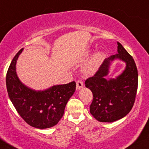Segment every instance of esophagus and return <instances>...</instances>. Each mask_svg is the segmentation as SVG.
I'll use <instances>...</instances> for the list:
<instances>
[{
    "label": "esophagus",
    "mask_w": 149,
    "mask_h": 149,
    "mask_svg": "<svg viewBox=\"0 0 149 149\" xmlns=\"http://www.w3.org/2000/svg\"><path fill=\"white\" fill-rule=\"evenodd\" d=\"M83 87V83L81 81V80H77L76 82V88L77 90H80Z\"/></svg>",
    "instance_id": "esophagus-1"
}]
</instances>
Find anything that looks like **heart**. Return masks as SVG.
I'll return each mask as SVG.
<instances>
[{"label": "heart", "mask_w": 149, "mask_h": 149, "mask_svg": "<svg viewBox=\"0 0 149 149\" xmlns=\"http://www.w3.org/2000/svg\"><path fill=\"white\" fill-rule=\"evenodd\" d=\"M104 57V54L102 52H98L93 56V57L88 62L85 66V72L87 74H91L97 70V68L102 63Z\"/></svg>", "instance_id": "heart-1"}]
</instances>
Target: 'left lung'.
Here are the masks:
<instances>
[{
    "label": "left lung",
    "instance_id": "left-lung-1",
    "mask_svg": "<svg viewBox=\"0 0 149 149\" xmlns=\"http://www.w3.org/2000/svg\"><path fill=\"white\" fill-rule=\"evenodd\" d=\"M118 53L106 58L93 77L85 82L91 91L93 101L90 113L100 122H113L127 116L134 105L138 84V74L133 58L118 42ZM119 59L126 63L125 69L116 79L107 80L111 62Z\"/></svg>",
    "mask_w": 149,
    "mask_h": 149
}]
</instances>
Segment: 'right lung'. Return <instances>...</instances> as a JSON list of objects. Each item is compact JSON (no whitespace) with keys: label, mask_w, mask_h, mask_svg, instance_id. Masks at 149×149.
<instances>
[{"label":"right lung","mask_w":149,"mask_h":149,"mask_svg":"<svg viewBox=\"0 0 149 149\" xmlns=\"http://www.w3.org/2000/svg\"><path fill=\"white\" fill-rule=\"evenodd\" d=\"M23 50L14 57L7 71L6 83L8 97L24 121L38 129L56 125L64 113L68 101L74 93L75 82L57 85L44 91H35L22 84L16 73V63Z\"/></svg>","instance_id":"obj_1"}]
</instances>
